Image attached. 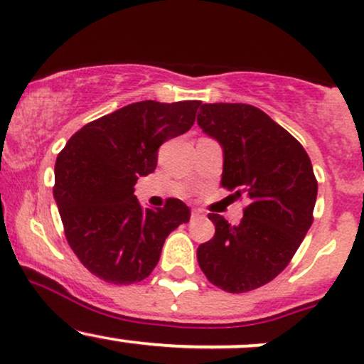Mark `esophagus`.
Instances as JSON below:
<instances>
[{
  "label": "esophagus",
  "instance_id": "1",
  "mask_svg": "<svg viewBox=\"0 0 364 364\" xmlns=\"http://www.w3.org/2000/svg\"><path fill=\"white\" fill-rule=\"evenodd\" d=\"M198 218H203V213H202V210H198V209H193V210H191V219H198Z\"/></svg>",
  "mask_w": 364,
  "mask_h": 364
}]
</instances>
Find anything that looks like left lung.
I'll use <instances>...</instances> for the list:
<instances>
[{
  "instance_id": "obj_1",
  "label": "left lung",
  "mask_w": 364,
  "mask_h": 364,
  "mask_svg": "<svg viewBox=\"0 0 364 364\" xmlns=\"http://www.w3.org/2000/svg\"><path fill=\"white\" fill-rule=\"evenodd\" d=\"M197 122L223 146L221 186L249 200L237 226L209 214L215 233L198 245V266L225 292H250L289 266L313 225L311 159L289 131L247 103H203Z\"/></svg>"
}]
</instances>
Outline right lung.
I'll return each instance as SVG.
<instances>
[{"label":"right lung","instance_id":"right-lung-1","mask_svg":"<svg viewBox=\"0 0 364 364\" xmlns=\"http://www.w3.org/2000/svg\"><path fill=\"white\" fill-rule=\"evenodd\" d=\"M202 102L131 103L72 134L55 164L53 197L70 249L95 277L114 285L145 279L157 266L167 235L190 221V209L167 198L143 209L139 176L154 173L157 150L186 133Z\"/></svg>","mask_w":364,"mask_h":364}]
</instances>
